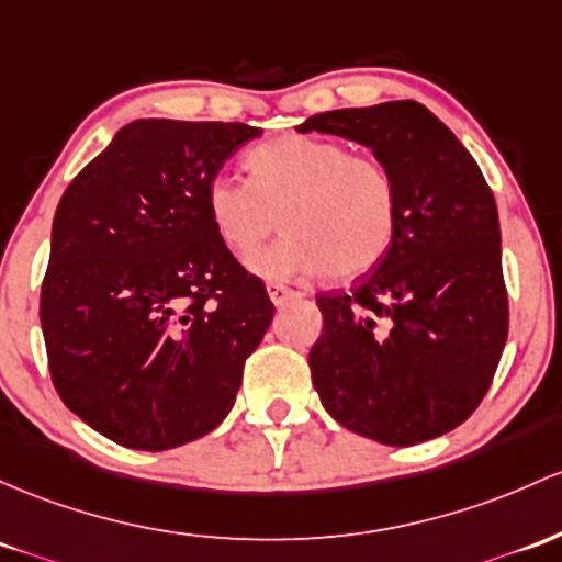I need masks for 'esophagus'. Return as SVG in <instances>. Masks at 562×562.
<instances>
[{
	"label": "esophagus",
	"instance_id": "obj_1",
	"mask_svg": "<svg viewBox=\"0 0 562 562\" xmlns=\"http://www.w3.org/2000/svg\"><path fill=\"white\" fill-rule=\"evenodd\" d=\"M267 293H269L271 304H274V306H282V304H285V301H291V299H295V295H299L295 291H291V288L280 285V282H269Z\"/></svg>",
	"mask_w": 562,
	"mask_h": 562
}]
</instances>
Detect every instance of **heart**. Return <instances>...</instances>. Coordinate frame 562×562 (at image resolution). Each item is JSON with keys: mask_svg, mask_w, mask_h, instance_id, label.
Listing matches in <instances>:
<instances>
[{"mask_svg": "<svg viewBox=\"0 0 562 562\" xmlns=\"http://www.w3.org/2000/svg\"><path fill=\"white\" fill-rule=\"evenodd\" d=\"M248 181L218 172L205 191L215 234L248 256L277 226L288 234L250 256L267 280L366 277L390 252L397 229V183L381 159L351 154L317 135L288 133L252 146Z\"/></svg>", "mask_w": 562, "mask_h": 562, "instance_id": "obj_1", "label": "heart"}]
</instances>
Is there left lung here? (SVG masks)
<instances>
[{"mask_svg":"<svg viewBox=\"0 0 562 562\" xmlns=\"http://www.w3.org/2000/svg\"><path fill=\"white\" fill-rule=\"evenodd\" d=\"M373 149L397 183L384 261L319 293L312 384L341 427L416 446L459 427L488 392L509 328L493 191L461 140L416 101L314 114L299 133Z\"/></svg>","mask_w":562,"mask_h":562,"instance_id":"8db88e82","label":"left lung"}]
</instances>
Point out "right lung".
I'll return each mask as SVG.
<instances>
[{
	"label": "right lung",
	"instance_id": "1",
	"mask_svg": "<svg viewBox=\"0 0 562 562\" xmlns=\"http://www.w3.org/2000/svg\"><path fill=\"white\" fill-rule=\"evenodd\" d=\"M243 122L135 120L53 218L40 319L55 392L109 440L168 451L232 411L274 304L215 234L205 191Z\"/></svg>",
	"mask_w": 562,
	"mask_h": 562
}]
</instances>
